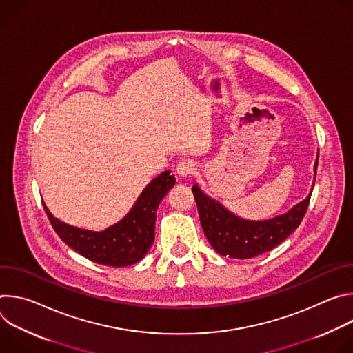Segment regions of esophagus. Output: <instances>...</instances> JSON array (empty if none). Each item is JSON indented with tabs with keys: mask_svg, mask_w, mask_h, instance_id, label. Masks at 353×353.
Segmentation results:
<instances>
[{
	"mask_svg": "<svg viewBox=\"0 0 353 353\" xmlns=\"http://www.w3.org/2000/svg\"><path fill=\"white\" fill-rule=\"evenodd\" d=\"M176 172H177L179 176L188 177V176H191V174H194L196 172V165L192 161H183V162H180L177 165Z\"/></svg>",
	"mask_w": 353,
	"mask_h": 353,
	"instance_id": "esophagus-1",
	"label": "esophagus"
}]
</instances>
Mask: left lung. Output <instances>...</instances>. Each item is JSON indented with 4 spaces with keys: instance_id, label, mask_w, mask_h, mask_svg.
Wrapping results in <instances>:
<instances>
[{
    "instance_id": "obj_1",
    "label": "left lung",
    "mask_w": 353,
    "mask_h": 353,
    "mask_svg": "<svg viewBox=\"0 0 353 353\" xmlns=\"http://www.w3.org/2000/svg\"><path fill=\"white\" fill-rule=\"evenodd\" d=\"M317 163L319 158L314 166L316 172ZM192 194L201 225L214 250L221 256L239 260L264 254L281 244L305 218L312 196L309 194L307 198L281 216L254 222L233 215L196 185L192 187Z\"/></svg>"
}]
</instances>
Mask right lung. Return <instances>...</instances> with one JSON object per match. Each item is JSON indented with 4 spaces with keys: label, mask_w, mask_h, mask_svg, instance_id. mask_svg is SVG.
Returning a JSON list of instances; mask_svg holds the SVG:
<instances>
[{
    "label": "right lung",
    "mask_w": 353,
    "mask_h": 353,
    "mask_svg": "<svg viewBox=\"0 0 353 353\" xmlns=\"http://www.w3.org/2000/svg\"><path fill=\"white\" fill-rule=\"evenodd\" d=\"M176 179L166 170L150 181L137 199L130 214L103 232H90L70 226L44 211L56 233L85 259L109 267H127L138 263L155 240L157 210Z\"/></svg>",
    "instance_id": "obj_1"
}]
</instances>
